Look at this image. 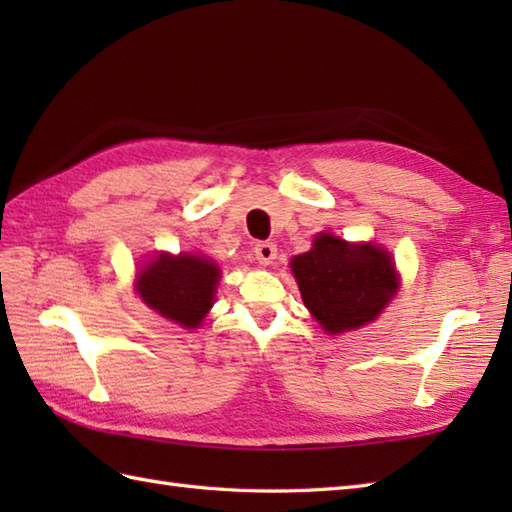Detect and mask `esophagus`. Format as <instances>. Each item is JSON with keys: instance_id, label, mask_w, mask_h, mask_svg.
<instances>
[{"instance_id": "esophagus-1", "label": "esophagus", "mask_w": 512, "mask_h": 512, "mask_svg": "<svg viewBox=\"0 0 512 512\" xmlns=\"http://www.w3.org/2000/svg\"><path fill=\"white\" fill-rule=\"evenodd\" d=\"M255 257L262 266L273 264V259L277 257V246L273 242H259L255 244Z\"/></svg>"}]
</instances>
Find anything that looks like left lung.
Masks as SVG:
<instances>
[{
    "mask_svg": "<svg viewBox=\"0 0 512 512\" xmlns=\"http://www.w3.org/2000/svg\"><path fill=\"white\" fill-rule=\"evenodd\" d=\"M303 303L328 334L356 330L374 321L398 288L387 250L347 244L328 233L314 248L292 259Z\"/></svg>",
    "mask_w": 512,
    "mask_h": 512,
    "instance_id": "left-lung-1",
    "label": "left lung"
}]
</instances>
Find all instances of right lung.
<instances>
[{
    "instance_id": "add662e5",
    "label": "right lung",
    "mask_w": 512,
    "mask_h": 512,
    "mask_svg": "<svg viewBox=\"0 0 512 512\" xmlns=\"http://www.w3.org/2000/svg\"><path fill=\"white\" fill-rule=\"evenodd\" d=\"M220 268L198 255H158L138 275V295L151 310L184 328H198L213 306Z\"/></svg>"
}]
</instances>
